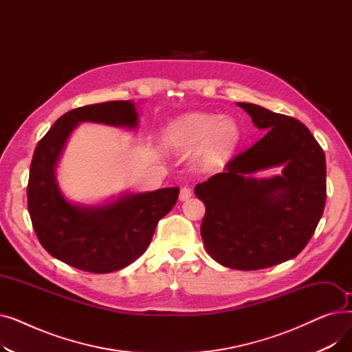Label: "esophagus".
Here are the masks:
<instances>
[{
	"mask_svg": "<svg viewBox=\"0 0 352 352\" xmlns=\"http://www.w3.org/2000/svg\"><path fill=\"white\" fill-rule=\"evenodd\" d=\"M191 195H192V191H191L190 187H182V188H181V191H179V199H181V201L188 199Z\"/></svg>",
	"mask_w": 352,
	"mask_h": 352,
	"instance_id": "1",
	"label": "esophagus"
}]
</instances>
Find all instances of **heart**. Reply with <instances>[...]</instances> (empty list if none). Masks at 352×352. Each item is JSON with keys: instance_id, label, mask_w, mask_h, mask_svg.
<instances>
[{"instance_id": "1", "label": "heart", "mask_w": 352, "mask_h": 352, "mask_svg": "<svg viewBox=\"0 0 352 352\" xmlns=\"http://www.w3.org/2000/svg\"><path fill=\"white\" fill-rule=\"evenodd\" d=\"M239 129L234 120L214 114L192 113L170 124L165 144L170 150H188L202 142L198 162L204 168H215L232 151L238 142Z\"/></svg>"}]
</instances>
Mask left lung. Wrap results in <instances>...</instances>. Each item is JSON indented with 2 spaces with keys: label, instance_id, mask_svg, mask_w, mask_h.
Listing matches in <instances>:
<instances>
[{
  "label": "left lung",
  "instance_id": "1",
  "mask_svg": "<svg viewBox=\"0 0 352 352\" xmlns=\"http://www.w3.org/2000/svg\"><path fill=\"white\" fill-rule=\"evenodd\" d=\"M265 135L236 154L219 173L198 184L204 202L201 236L221 265L254 271L297 256L316 231L327 198L321 145L298 120L248 102H238ZM284 164L283 175L249 174Z\"/></svg>",
  "mask_w": 352,
  "mask_h": 352
}]
</instances>
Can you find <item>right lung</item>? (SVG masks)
I'll return each instance as SVG.
<instances>
[{
	"label": "right lung",
	"instance_id": "obj_1",
	"mask_svg": "<svg viewBox=\"0 0 352 352\" xmlns=\"http://www.w3.org/2000/svg\"><path fill=\"white\" fill-rule=\"evenodd\" d=\"M137 125L131 101H107L71 109L36 144L27 186L28 212L41 245L57 260L82 271L107 274L140 258L158 221L175 206L179 188L129 194L113 204L77 207L63 197L54 168L78 122Z\"/></svg>",
	"mask_w": 352,
	"mask_h": 352
}]
</instances>
